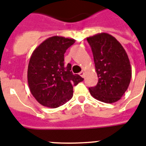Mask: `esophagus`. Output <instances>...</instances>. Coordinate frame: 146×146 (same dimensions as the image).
<instances>
[{
  "label": "esophagus",
  "instance_id": "obj_1",
  "mask_svg": "<svg viewBox=\"0 0 146 146\" xmlns=\"http://www.w3.org/2000/svg\"><path fill=\"white\" fill-rule=\"evenodd\" d=\"M84 74H85V73H84V70H82L81 72L79 73V75L81 76L82 77H83V78H84Z\"/></svg>",
  "mask_w": 146,
  "mask_h": 146
}]
</instances>
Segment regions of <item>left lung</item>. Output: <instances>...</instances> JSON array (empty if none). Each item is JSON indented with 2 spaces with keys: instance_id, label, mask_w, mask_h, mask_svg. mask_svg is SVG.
Instances as JSON below:
<instances>
[{
  "instance_id": "obj_1",
  "label": "left lung",
  "mask_w": 146,
  "mask_h": 146,
  "mask_svg": "<svg viewBox=\"0 0 146 146\" xmlns=\"http://www.w3.org/2000/svg\"><path fill=\"white\" fill-rule=\"evenodd\" d=\"M92 48L98 82L89 88L93 98L106 104L121 98L131 82L132 70L127 54L114 36L100 33L87 38Z\"/></svg>"
}]
</instances>
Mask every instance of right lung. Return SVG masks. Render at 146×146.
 Wrapping results in <instances>:
<instances>
[{
  "label": "right lung",
  "instance_id": "add662e5",
  "mask_svg": "<svg viewBox=\"0 0 146 146\" xmlns=\"http://www.w3.org/2000/svg\"><path fill=\"white\" fill-rule=\"evenodd\" d=\"M75 40L54 36L44 40L32 53L28 67L31 93L39 104L57 108L66 104L73 95V85L83 81L73 74L71 64L64 65V53Z\"/></svg>",
  "mask_w": 146,
  "mask_h": 146
}]
</instances>
